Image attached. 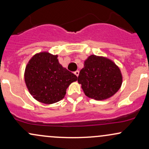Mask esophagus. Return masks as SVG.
<instances>
[{"instance_id": "obj_1", "label": "esophagus", "mask_w": 149, "mask_h": 149, "mask_svg": "<svg viewBox=\"0 0 149 149\" xmlns=\"http://www.w3.org/2000/svg\"><path fill=\"white\" fill-rule=\"evenodd\" d=\"M74 74L76 75V76L77 77H78V75H79V71H75Z\"/></svg>"}]
</instances>
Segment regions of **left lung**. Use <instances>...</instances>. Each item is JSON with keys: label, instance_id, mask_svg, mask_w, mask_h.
<instances>
[{"label": "left lung", "instance_id": "8db88e82", "mask_svg": "<svg viewBox=\"0 0 149 149\" xmlns=\"http://www.w3.org/2000/svg\"><path fill=\"white\" fill-rule=\"evenodd\" d=\"M122 80L120 69L113 61L95 55L87 57L78 77L85 94L96 101L107 99L115 94Z\"/></svg>", "mask_w": 149, "mask_h": 149}]
</instances>
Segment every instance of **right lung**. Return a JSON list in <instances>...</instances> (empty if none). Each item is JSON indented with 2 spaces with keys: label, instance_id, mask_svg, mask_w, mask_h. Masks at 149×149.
Segmentation results:
<instances>
[{
  "label": "right lung",
  "instance_id": "obj_1",
  "mask_svg": "<svg viewBox=\"0 0 149 149\" xmlns=\"http://www.w3.org/2000/svg\"><path fill=\"white\" fill-rule=\"evenodd\" d=\"M57 55L40 52L27 64L24 79L30 94L37 101L53 104L64 98L70 84L78 78L59 63Z\"/></svg>",
  "mask_w": 149,
  "mask_h": 149
}]
</instances>
